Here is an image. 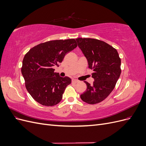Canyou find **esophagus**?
Returning a JSON list of instances; mask_svg holds the SVG:
<instances>
[{
    "label": "esophagus",
    "mask_w": 146,
    "mask_h": 146,
    "mask_svg": "<svg viewBox=\"0 0 146 146\" xmlns=\"http://www.w3.org/2000/svg\"><path fill=\"white\" fill-rule=\"evenodd\" d=\"M72 83H78V81L77 80H76V79H73V80H72Z\"/></svg>",
    "instance_id": "esophagus-1"
}]
</instances>
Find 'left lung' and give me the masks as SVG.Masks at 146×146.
I'll return each mask as SVG.
<instances>
[{
    "label": "left lung",
    "mask_w": 146,
    "mask_h": 146,
    "mask_svg": "<svg viewBox=\"0 0 146 146\" xmlns=\"http://www.w3.org/2000/svg\"><path fill=\"white\" fill-rule=\"evenodd\" d=\"M78 46L87 59L88 67L93 69V85L85 82L87 89L80 95L89 104H98L105 99L115 87L121 73V61L116 48L93 38L76 39Z\"/></svg>",
    "instance_id": "obj_1"
}]
</instances>
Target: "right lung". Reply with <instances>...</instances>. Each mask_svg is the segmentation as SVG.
Listing matches in <instances>:
<instances>
[{"label":"right lung","mask_w":146,"mask_h":146,"mask_svg":"<svg viewBox=\"0 0 146 146\" xmlns=\"http://www.w3.org/2000/svg\"><path fill=\"white\" fill-rule=\"evenodd\" d=\"M77 46L74 39L53 40L39 44L25 55L21 72L26 89L37 102L51 107L62 99L71 79L60 77L52 67L59 66L65 55Z\"/></svg>","instance_id":"1"}]
</instances>
